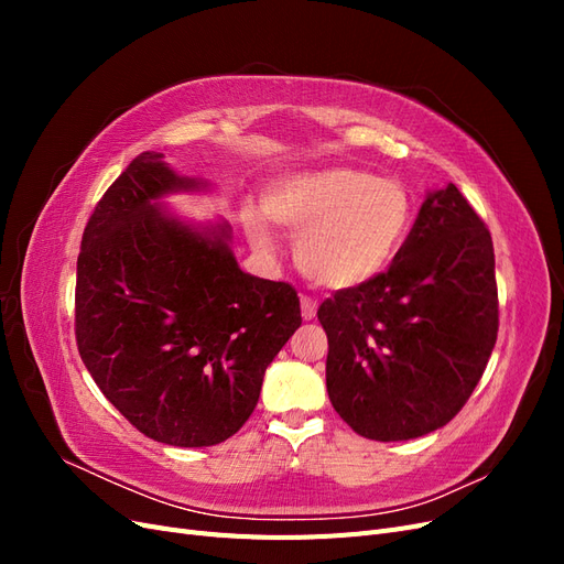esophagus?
I'll return each mask as SVG.
<instances>
[{"label":"esophagus","instance_id":"34e87169","mask_svg":"<svg viewBox=\"0 0 564 564\" xmlns=\"http://www.w3.org/2000/svg\"><path fill=\"white\" fill-rule=\"evenodd\" d=\"M301 315H303V319H315L317 301L311 296H301Z\"/></svg>","mask_w":564,"mask_h":564}]
</instances>
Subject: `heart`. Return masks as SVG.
<instances>
[{
    "instance_id": "b5f03b06",
    "label": "heart",
    "mask_w": 564,
    "mask_h": 564,
    "mask_svg": "<svg viewBox=\"0 0 564 564\" xmlns=\"http://www.w3.org/2000/svg\"><path fill=\"white\" fill-rule=\"evenodd\" d=\"M263 214L296 237V265L313 284L355 292L379 280L398 259L414 226V197L395 178L367 169L329 166L286 176L268 187ZM253 247L272 249L256 212H247Z\"/></svg>"
}]
</instances>
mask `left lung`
Listing matches in <instances>:
<instances>
[{"label":"left lung","mask_w":564,"mask_h":564,"mask_svg":"<svg viewBox=\"0 0 564 564\" xmlns=\"http://www.w3.org/2000/svg\"><path fill=\"white\" fill-rule=\"evenodd\" d=\"M327 390L336 414L369 440L402 442L449 423L470 398L499 332L494 245L449 183L429 193L402 251L379 280L336 292Z\"/></svg>","instance_id":"1"}]
</instances>
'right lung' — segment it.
<instances>
[{
	"label": "right lung",
	"mask_w": 564,
	"mask_h": 564,
	"mask_svg": "<svg viewBox=\"0 0 564 564\" xmlns=\"http://www.w3.org/2000/svg\"><path fill=\"white\" fill-rule=\"evenodd\" d=\"M141 152L82 237L75 336L84 367L133 429L212 447L242 429L268 365L301 327L296 289L240 270L230 226H191L162 197L204 191Z\"/></svg>",
	"instance_id": "add662e5"
}]
</instances>
